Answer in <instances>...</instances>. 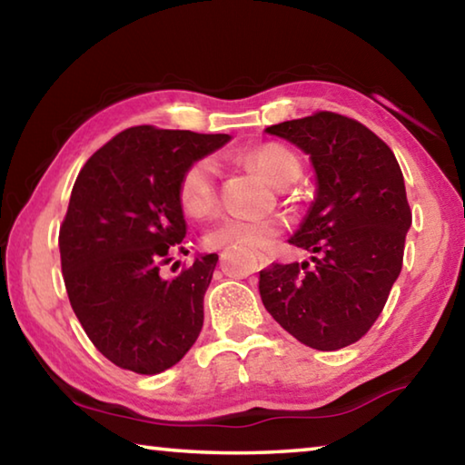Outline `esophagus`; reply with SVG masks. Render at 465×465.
<instances>
[{
	"mask_svg": "<svg viewBox=\"0 0 465 465\" xmlns=\"http://www.w3.org/2000/svg\"><path fill=\"white\" fill-rule=\"evenodd\" d=\"M256 261H259V269H264L271 262V259L264 252H256Z\"/></svg>",
	"mask_w": 465,
	"mask_h": 465,
	"instance_id": "obj_1",
	"label": "esophagus"
}]
</instances>
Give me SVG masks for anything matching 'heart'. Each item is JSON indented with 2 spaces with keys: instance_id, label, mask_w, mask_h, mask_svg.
I'll return each instance as SVG.
<instances>
[{
  "instance_id": "heart-1",
  "label": "heart",
  "mask_w": 465,
  "mask_h": 465,
  "mask_svg": "<svg viewBox=\"0 0 465 465\" xmlns=\"http://www.w3.org/2000/svg\"><path fill=\"white\" fill-rule=\"evenodd\" d=\"M254 167L267 178L272 186H290L300 175V161L292 151L282 144H262L248 154ZM217 169L211 159L194 161L193 165L183 169L178 182V203L188 217L209 215L217 201ZM282 230V221L275 217L261 219H242L225 217L209 227L204 233L206 248H225V246H248L264 248Z\"/></svg>"
}]
</instances>
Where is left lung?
Masks as SVG:
<instances>
[{
    "mask_svg": "<svg viewBox=\"0 0 465 465\" xmlns=\"http://www.w3.org/2000/svg\"><path fill=\"white\" fill-rule=\"evenodd\" d=\"M311 157L316 194L290 244L311 262L261 271L269 314L308 348L341 350L368 333L400 277L411 211L393 151L351 117L319 112L269 126Z\"/></svg>",
    "mask_w": 465,
    "mask_h": 465,
    "instance_id": "1",
    "label": "left lung"
}]
</instances>
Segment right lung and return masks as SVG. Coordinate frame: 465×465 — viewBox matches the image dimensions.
Instances as JSON below:
<instances>
[{
  "mask_svg": "<svg viewBox=\"0 0 465 465\" xmlns=\"http://www.w3.org/2000/svg\"><path fill=\"white\" fill-rule=\"evenodd\" d=\"M230 143V134L136 126L86 161L60 227L64 283L74 314L103 356L138 374L178 364L203 329L204 292L219 261L163 279L186 238L178 203L183 169Z\"/></svg>",
  "mask_w": 465,
  "mask_h": 465,
  "instance_id": "right-lung-1",
  "label": "right lung"
}]
</instances>
